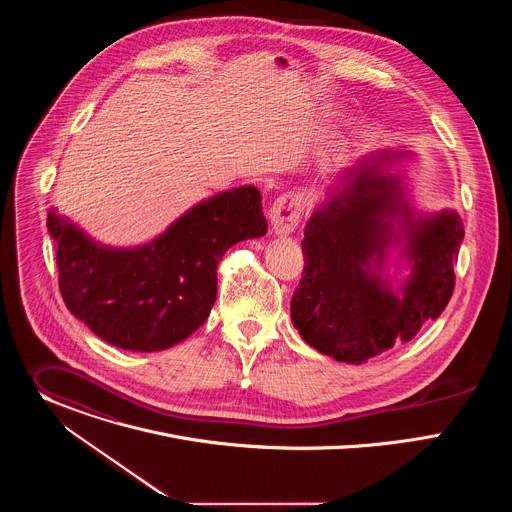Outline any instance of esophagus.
I'll list each match as a JSON object with an SVG mask.
<instances>
[{"instance_id": "obj_1", "label": "esophagus", "mask_w": 512, "mask_h": 512, "mask_svg": "<svg viewBox=\"0 0 512 512\" xmlns=\"http://www.w3.org/2000/svg\"><path fill=\"white\" fill-rule=\"evenodd\" d=\"M302 214H304V200L300 194H283L279 196L269 212L271 218V227L275 235H289L294 233L302 221Z\"/></svg>"}]
</instances>
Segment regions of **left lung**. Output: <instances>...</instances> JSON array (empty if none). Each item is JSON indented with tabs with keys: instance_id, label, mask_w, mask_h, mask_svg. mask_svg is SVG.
<instances>
[{
	"instance_id": "obj_1",
	"label": "left lung",
	"mask_w": 512,
	"mask_h": 512,
	"mask_svg": "<svg viewBox=\"0 0 512 512\" xmlns=\"http://www.w3.org/2000/svg\"><path fill=\"white\" fill-rule=\"evenodd\" d=\"M413 158L383 150L344 168L306 225L291 322L306 344L340 362L362 364L409 342L452 298L464 225L456 210L411 206L397 168ZM393 248L410 267L397 286L386 275Z\"/></svg>"
}]
</instances>
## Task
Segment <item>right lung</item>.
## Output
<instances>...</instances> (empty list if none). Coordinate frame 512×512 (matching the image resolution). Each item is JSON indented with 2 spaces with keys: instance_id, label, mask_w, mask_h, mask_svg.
<instances>
[{
  "instance_id": "right-lung-1",
  "label": "right lung",
  "mask_w": 512,
  "mask_h": 512,
  "mask_svg": "<svg viewBox=\"0 0 512 512\" xmlns=\"http://www.w3.org/2000/svg\"><path fill=\"white\" fill-rule=\"evenodd\" d=\"M60 294L101 340L133 352L166 350L196 332L216 300V267L229 247L267 233L261 192L214 194L150 243L109 247L50 208Z\"/></svg>"
}]
</instances>
